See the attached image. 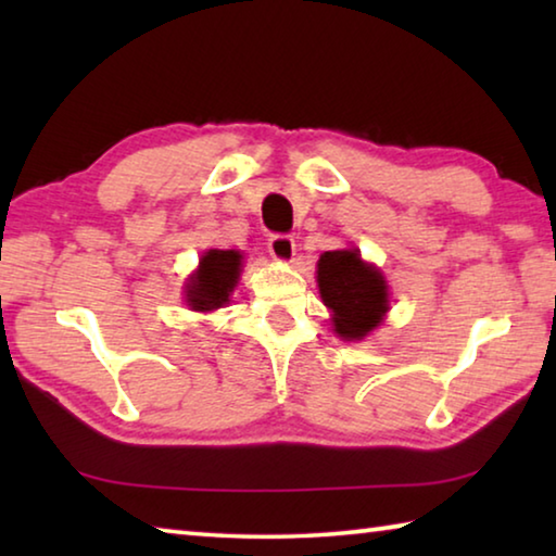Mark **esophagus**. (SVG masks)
Listing matches in <instances>:
<instances>
[{
  "label": "esophagus",
  "mask_w": 556,
  "mask_h": 556,
  "mask_svg": "<svg viewBox=\"0 0 556 556\" xmlns=\"http://www.w3.org/2000/svg\"><path fill=\"white\" fill-rule=\"evenodd\" d=\"M267 250L277 262H285L287 265V262H291L296 255V242L294 238H289V235H271L267 242Z\"/></svg>",
  "instance_id": "obj_1"
}]
</instances>
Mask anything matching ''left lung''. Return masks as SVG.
Segmentation results:
<instances>
[{
	"label": "left lung",
	"mask_w": 556,
	"mask_h": 556,
	"mask_svg": "<svg viewBox=\"0 0 556 556\" xmlns=\"http://www.w3.org/2000/svg\"><path fill=\"white\" fill-rule=\"evenodd\" d=\"M324 304L331 308L333 331L345 341H361L390 312V289L378 267L361 257V250L324 252L316 265Z\"/></svg>",
	"instance_id": "obj_1"
}]
</instances>
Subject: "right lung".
<instances>
[{"mask_svg": "<svg viewBox=\"0 0 556 556\" xmlns=\"http://www.w3.org/2000/svg\"><path fill=\"white\" fill-rule=\"evenodd\" d=\"M242 271V255L238 250L203 252L199 269L186 281V304L193 312H215L230 301Z\"/></svg>", "mask_w": 556, "mask_h": 556, "instance_id": "right-lung-1", "label": "right lung"}]
</instances>
